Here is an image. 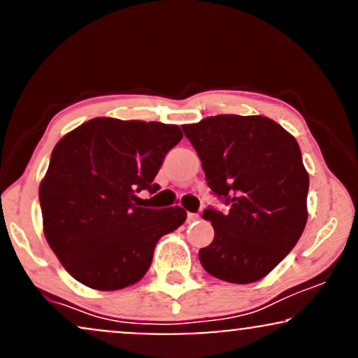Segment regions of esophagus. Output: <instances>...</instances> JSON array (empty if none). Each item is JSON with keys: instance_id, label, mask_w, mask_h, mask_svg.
Returning a JSON list of instances; mask_svg holds the SVG:
<instances>
[{"instance_id": "obj_1", "label": "esophagus", "mask_w": 358, "mask_h": 358, "mask_svg": "<svg viewBox=\"0 0 358 358\" xmlns=\"http://www.w3.org/2000/svg\"><path fill=\"white\" fill-rule=\"evenodd\" d=\"M196 220H199V214H197V213H189L187 214V221L189 222H192V221H196Z\"/></svg>"}]
</instances>
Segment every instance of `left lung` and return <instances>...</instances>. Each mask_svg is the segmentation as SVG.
Segmentation results:
<instances>
[{"label": "left lung", "instance_id": "obj_1", "mask_svg": "<svg viewBox=\"0 0 358 358\" xmlns=\"http://www.w3.org/2000/svg\"><path fill=\"white\" fill-rule=\"evenodd\" d=\"M208 186L228 206H209L214 239L199 250L209 275L253 283L283 262L303 233L308 172L295 137L262 115H216L182 125Z\"/></svg>", "mask_w": 358, "mask_h": 358}]
</instances>
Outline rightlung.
<instances>
[{"instance_id": "1", "label": "right lung", "mask_w": 358, "mask_h": 358, "mask_svg": "<svg viewBox=\"0 0 358 358\" xmlns=\"http://www.w3.org/2000/svg\"><path fill=\"white\" fill-rule=\"evenodd\" d=\"M180 138L178 125L96 117L58 141L40 206L46 241L75 280L103 292L137 283L159 238L186 221L179 206L141 208L137 197L159 191L154 178Z\"/></svg>"}]
</instances>
